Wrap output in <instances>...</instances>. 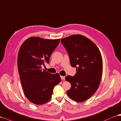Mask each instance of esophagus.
Listing matches in <instances>:
<instances>
[{
	"mask_svg": "<svg viewBox=\"0 0 121 121\" xmlns=\"http://www.w3.org/2000/svg\"><path fill=\"white\" fill-rule=\"evenodd\" d=\"M60 77H61V78L62 80H64L65 79V77L63 76H61Z\"/></svg>",
	"mask_w": 121,
	"mask_h": 121,
	"instance_id": "34e87169",
	"label": "esophagus"
}]
</instances>
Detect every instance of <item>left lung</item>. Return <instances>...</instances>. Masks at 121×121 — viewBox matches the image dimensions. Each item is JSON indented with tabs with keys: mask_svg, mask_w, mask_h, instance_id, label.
Returning a JSON list of instances; mask_svg holds the SVG:
<instances>
[{
	"mask_svg": "<svg viewBox=\"0 0 121 121\" xmlns=\"http://www.w3.org/2000/svg\"><path fill=\"white\" fill-rule=\"evenodd\" d=\"M72 67H76L74 76L67 75L65 80L71 84L67 94L72 99L83 102L94 94L98 88L103 74V60L97 46L82 35H74L62 39Z\"/></svg>",
	"mask_w": 121,
	"mask_h": 121,
	"instance_id": "1",
	"label": "left lung"
}]
</instances>
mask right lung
<instances>
[{
    "label": "right lung",
    "instance_id": "1",
    "mask_svg": "<svg viewBox=\"0 0 121 121\" xmlns=\"http://www.w3.org/2000/svg\"><path fill=\"white\" fill-rule=\"evenodd\" d=\"M59 42L60 39L30 37L19 50L17 67L22 89L26 98L34 104L48 102L54 87L61 81L58 73L52 74L42 68L45 63H49L51 55Z\"/></svg>",
    "mask_w": 121,
    "mask_h": 121
}]
</instances>
